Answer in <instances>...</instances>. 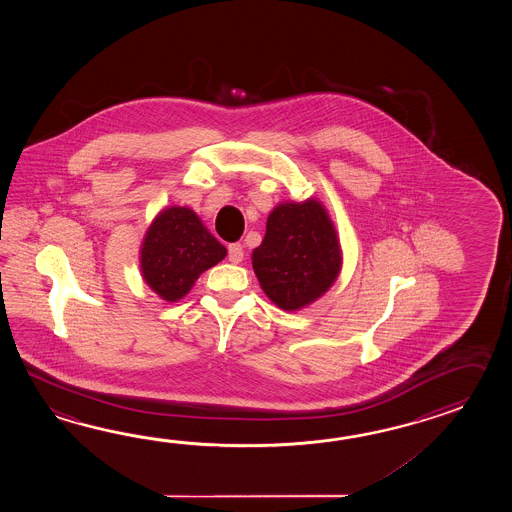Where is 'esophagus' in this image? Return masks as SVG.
<instances>
[{"mask_svg": "<svg viewBox=\"0 0 512 512\" xmlns=\"http://www.w3.org/2000/svg\"><path fill=\"white\" fill-rule=\"evenodd\" d=\"M241 260H243V245L241 243H230L229 261L240 263Z\"/></svg>", "mask_w": 512, "mask_h": 512, "instance_id": "esophagus-1", "label": "esophagus"}]
</instances>
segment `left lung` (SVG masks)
<instances>
[{
    "instance_id": "1",
    "label": "left lung",
    "mask_w": 512,
    "mask_h": 512,
    "mask_svg": "<svg viewBox=\"0 0 512 512\" xmlns=\"http://www.w3.org/2000/svg\"><path fill=\"white\" fill-rule=\"evenodd\" d=\"M340 265L337 232L315 199L274 208L265 238L252 252L263 293L283 311L302 309L320 298L337 280Z\"/></svg>"
}]
</instances>
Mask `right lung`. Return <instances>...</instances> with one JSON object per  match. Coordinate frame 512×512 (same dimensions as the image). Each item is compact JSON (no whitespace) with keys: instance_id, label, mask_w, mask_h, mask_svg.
<instances>
[{"instance_id":"right-lung-1","label":"right lung","mask_w":512,"mask_h":512,"mask_svg":"<svg viewBox=\"0 0 512 512\" xmlns=\"http://www.w3.org/2000/svg\"><path fill=\"white\" fill-rule=\"evenodd\" d=\"M227 256L219 243L186 207H170L153 219L141 249L144 282L166 302H177L201 272Z\"/></svg>"}]
</instances>
